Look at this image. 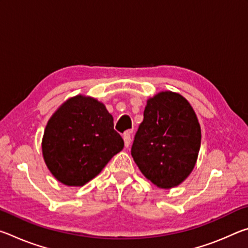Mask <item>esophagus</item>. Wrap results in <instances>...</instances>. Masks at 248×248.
I'll return each instance as SVG.
<instances>
[{
    "label": "esophagus",
    "mask_w": 248,
    "mask_h": 248,
    "mask_svg": "<svg viewBox=\"0 0 248 248\" xmlns=\"http://www.w3.org/2000/svg\"><path fill=\"white\" fill-rule=\"evenodd\" d=\"M131 133H132V130H127L124 133V146L125 148H128L131 143Z\"/></svg>",
    "instance_id": "obj_1"
}]
</instances>
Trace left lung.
Here are the masks:
<instances>
[{
    "label": "left lung",
    "instance_id": "8db88e82",
    "mask_svg": "<svg viewBox=\"0 0 248 248\" xmlns=\"http://www.w3.org/2000/svg\"><path fill=\"white\" fill-rule=\"evenodd\" d=\"M143 117L131 148L134 162L155 186H178L194 170L200 150L194 109L182 95L166 91L148 99Z\"/></svg>",
    "mask_w": 248,
    "mask_h": 248
}]
</instances>
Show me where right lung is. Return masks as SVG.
I'll return each instance as SVG.
<instances>
[{
    "instance_id": "obj_1",
    "label": "right lung",
    "mask_w": 248,
    "mask_h": 248,
    "mask_svg": "<svg viewBox=\"0 0 248 248\" xmlns=\"http://www.w3.org/2000/svg\"><path fill=\"white\" fill-rule=\"evenodd\" d=\"M124 145L105 105L83 95L69 98L57 109L41 143L51 174L60 183L75 187L96 177Z\"/></svg>"
}]
</instances>
